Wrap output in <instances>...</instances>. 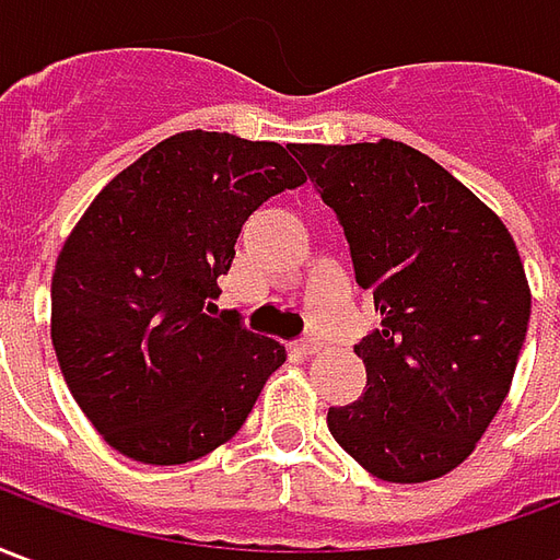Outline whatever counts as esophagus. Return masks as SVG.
<instances>
[{
    "mask_svg": "<svg viewBox=\"0 0 560 560\" xmlns=\"http://www.w3.org/2000/svg\"><path fill=\"white\" fill-rule=\"evenodd\" d=\"M324 348V341L317 339V336H303V339L296 341V351L303 353V357H312V353H317Z\"/></svg>",
    "mask_w": 560,
    "mask_h": 560,
    "instance_id": "34e87169",
    "label": "esophagus"
}]
</instances>
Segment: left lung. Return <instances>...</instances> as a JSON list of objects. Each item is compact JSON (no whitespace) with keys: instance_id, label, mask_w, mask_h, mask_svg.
I'll return each instance as SVG.
<instances>
[{"instance_id":"8db88e82","label":"left lung","mask_w":560,"mask_h":560,"mask_svg":"<svg viewBox=\"0 0 560 560\" xmlns=\"http://www.w3.org/2000/svg\"><path fill=\"white\" fill-rule=\"evenodd\" d=\"M351 245L381 329L353 351L363 396L329 408L339 446L377 480H438L504 405L530 291L504 221L438 161L399 140L293 143Z\"/></svg>"}]
</instances>
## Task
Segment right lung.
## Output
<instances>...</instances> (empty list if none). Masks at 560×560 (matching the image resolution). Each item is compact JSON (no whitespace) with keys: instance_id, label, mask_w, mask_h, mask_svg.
<instances>
[{"instance_id":"right-lung-1","label":"right lung","mask_w":560,"mask_h":560,"mask_svg":"<svg viewBox=\"0 0 560 560\" xmlns=\"http://www.w3.org/2000/svg\"><path fill=\"white\" fill-rule=\"evenodd\" d=\"M305 183L288 149L183 131L104 185L56 257L50 336L80 411L143 465L243 429L284 345L215 315L248 215Z\"/></svg>"}]
</instances>
